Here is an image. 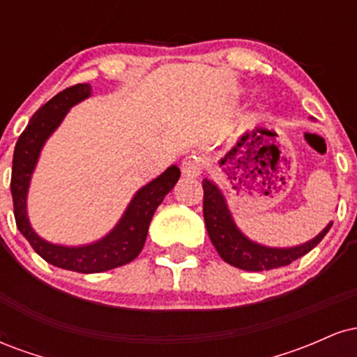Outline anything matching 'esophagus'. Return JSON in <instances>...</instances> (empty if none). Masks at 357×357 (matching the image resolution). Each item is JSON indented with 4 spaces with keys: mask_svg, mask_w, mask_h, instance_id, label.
Returning a JSON list of instances; mask_svg holds the SVG:
<instances>
[{
    "mask_svg": "<svg viewBox=\"0 0 357 357\" xmlns=\"http://www.w3.org/2000/svg\"><path fill=\"white\" fill-rule=\"evenodd\" d=\"M203 166H204V162L199 155H188V158L183 161L181 169H183V173L186 176H190V178H196V176L202 174Z\"/></svg>",
    "mask_w": 357,
    "mask_h": 357,
    "instance_id": "esophagus-1",
    "label": "esophagus"
}]
</instances>
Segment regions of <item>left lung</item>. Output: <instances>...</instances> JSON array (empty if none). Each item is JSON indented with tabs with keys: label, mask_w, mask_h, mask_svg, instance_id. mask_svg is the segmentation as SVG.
Masks as SVG:
<instances>
[{
	"label": "left lung",
	"mask_w": 357,
	"mask_h": 357,
	"mask_svg": "<svg viewBox=\"0 0 357 357\" xmlns=\"http://www.w3.org/2000/svg\"><path fill=\"white\" fill-rule=\"evenodd\" d=\"M203 216L208 235L220 257L233 267L248 270V272H261V270L290 265L294 260L304 257L314 247H317L333 227V223L327 225L314 240L296 248L261 247L245 238L238 231L220 190L208 179L203 181Z\"/></svg>",
	"instance_id": "1"
}]
</instances>
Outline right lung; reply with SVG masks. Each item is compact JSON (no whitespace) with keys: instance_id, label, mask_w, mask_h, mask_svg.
<instances>
[{"instance_id":"right-lung-1","label":"right lung","mask_w":357,"mask_h":357,"mask_svg":"<svg viewBox=\"0 0 357 357\" xmlns=\"http://www.w3.org/2000/svg\"><path fill=\"white\" fill-rule=\"evenodd\" d=\"M89 84L72 85L61 90L36 110L31 121L28 122L26 129L16 141L10 186L11 196H13L16 227L43 260L55 267L72 270V272L99 273L129 264L141 253L155 208L162 203L167 192L173 190L181 173L178 166H171L159 178L139 190L112 233H109L97 243L68 248L52 245L40 238L31 230L26 218V191L30 176L33 173L43 142L56 129L68 109L89 97Z\"/></svg>"}]
</instances>
